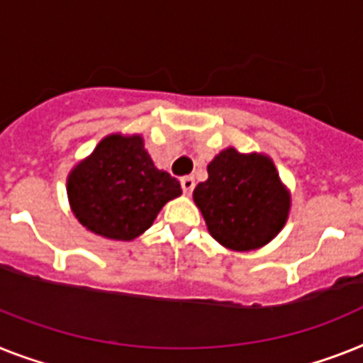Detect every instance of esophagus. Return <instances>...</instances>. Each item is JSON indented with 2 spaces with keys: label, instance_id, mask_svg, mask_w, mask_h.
Masks as SVG:
<instances>
[{
  "label": "esophagus",
  "instance_id": "esophagus-1",
  "mask_svg": "<svg viewBox=\"0 0 363 363\" xmlns=\"http://www.w3.org/2000/svg\"><path fill=\"white\" fill-rule=\"evenodd\" d=\"M182 189H184V193H185V194H191V193H193L194 179L191 178V176H185V178H182Z\"/></svg>",
  "mask_w": 363,
  "mask_h": 363
}]
</instances>
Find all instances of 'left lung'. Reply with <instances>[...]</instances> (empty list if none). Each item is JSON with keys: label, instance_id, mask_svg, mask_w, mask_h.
Returning a JSON list of instances; mask_svg holds the SVG:
<instances>
[{"label": "left lung", "instance_id": "obj_1", "mask_svg": "<svg viewBox=\"0 0 363 363\" xmlns=\"http://www.w3.org/2000/svg\"><path fill=\"white\" fill-rule=\"evenodd\" d=\"M208 232L224 248L248 252L265 247L286 226L291 193L267 154L233 146L208 164V179L193 191Z\"/></svg>", "mask_w": 363, "mask_h": 363}]
</instances>
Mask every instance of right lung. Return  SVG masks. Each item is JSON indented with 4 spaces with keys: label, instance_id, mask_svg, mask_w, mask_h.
Wrapping results in <instances>:
<instances>
[{
    "label": "right lung",
    "instance_id": "obj_1",
    "mask_svg": "<svg viewBox=\"0 0 363 363\" xmlns=\"http://www.w3.org/2000/svg\"><path fill=\"white\" fill-rule=\"evenodd\" d=\"M72 213L89 232L133 241L154 224L163 206L182 194L176 178L160 170L139 133H111L67 179Z\"/></svg>",
    "mask_w": 363,
    "mask_h": 363
}]
</instances>
